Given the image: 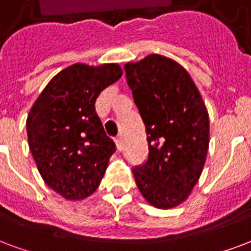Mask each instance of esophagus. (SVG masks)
I'll list each match as a JSON object with an SVG mask.
<instances>
[{"label": "esophagus", "mask_w": 251, "mask_h": 251, "mask_svg": "<svg viewBox=\"0 0 251 251\" xmlns=\"http://www.w3.org/2000/svg\"><path fill=\"white\" fill-rule=\"evenodd\" d=\"M115 143H116V147H118L119 151L123 150V139H122V136H118L116 139H115Z\"/></svg>", "instance_id": "esophagus-1"}]
</instances>
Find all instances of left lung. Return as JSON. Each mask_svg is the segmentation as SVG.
<instances>
[{
    "instance_id": "1",
    "label": "left lung",
    "mask_w": 251,
    "mask_h": 251,
    "mask_svg": "<svg viewBox=\"0 0 251 251\" xmlns=\"http://www.w3.org/2000/svg\"><path fill=\"white\" fill-rule=\"evenodd\" d=\"M124 70L150 150L146 163L133 168L135 181L154 208H175L189 197L204 168L208 111L188 71L173 59L151 54Z\"/></svg>"
}]
</instances>
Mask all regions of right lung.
I'll return each mask as SVG.
<instances>
[{"mask_svg":"<svg viewBox=\"0 0 251 251\" xmlns=\"http://www.w3.org/2000/svg\"><path fill=\"white\" fill-rule=\"evenodd\" d=\"M122 75L116 63L69 66L47 83L27 115V140L37 168L65 199H86L104 176L115 143L105 133L95 101Z\"/></svg>","mask_w":251,"mask_h":251,"instance_id":"1","label":"right lung"}]
</instances>
